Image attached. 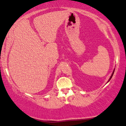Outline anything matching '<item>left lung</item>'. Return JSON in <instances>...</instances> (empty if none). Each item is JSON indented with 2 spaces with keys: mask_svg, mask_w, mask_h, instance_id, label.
Here are the masks:
<instances>
[{
  "mask_svg": "<svg viewBox=\"0 0 126 126\" xmlns=\"http://www.w3.org/2000/svg\"><path fill=\"white\" fill-rule=\"evenodd\" d=\"M114 71H115V69H114V70H113V72H112V74H111V76H110V78H109V79L108 80V81H107V82H109L110 81V79H111V78H112V76H113V74H114Z\"/></svg>",
  "mask_w": 126,
  "mask_h": 126,
  "instance_id": "1",
  "label": "left lung"
}]
</instances>
